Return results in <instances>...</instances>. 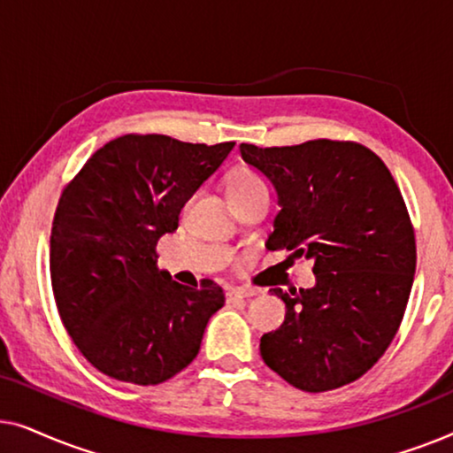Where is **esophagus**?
<instances>
[{
	"label": "esophagus",
	"instance_id": "obj_1",
	"mask_svg": "<svg viewBox=\"0 0 453 453\" xmlns=\"http://www.w3.org/2000/svg\"><path fill=\"white\" fill-rule=\"evenodd\" d=\"M256 295H257V290H253V288H231V290H226V301L234 303L241 299H250V296H256Z\"/></svg>",
	"mask_w": 453,
	"mask_h": 453
}]
</instances>
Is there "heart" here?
Segmentation results:
<instances>
[{
  "mask_svg": "<svg viewBox=\"0 0 453 453\" xmlns=\"http://www.w3.org/2000/svg\"><path fill=\"white\" fill-rule=\"evenodd\" d=\"M259 185H264V181L256 175V173L239 169L233 173L231 181H228V196L241 194V191H250L253 188H259Z\"/></svg>",
  "mask_w": 453,
  "mask_h": 453,
  "instance_id": "obj_1",
  "label": "heart"
}]
</instances>
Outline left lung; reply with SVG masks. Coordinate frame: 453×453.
I'll return each mask as SVG.
<instances>
[{"label": "left lung", "mask_w": 453, "mask_h": 453, "mask_svg": "<svg viewBox=\"0 0 453 453\" xmlns=\"http://www.w3.org/2000/svg\"><path fill=\"white\" fill-rule=\"evenodd\" d=\"M239 150L276 191L270 247L311 259L315 274L299 293L272 288L287 315L259 340L264 363L303 392L342 388L380 361L412 288L417 247L398 185L355 142Z\"/></svg>", "instance_id": "obj_1"}]
</instances>
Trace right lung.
Segmentation results:
<instances>
[{"mask_svg": "<svg viewBox=\"0 0 453 453\" xmlns=\"http://www.w3.org/2000/svg\"><path fill=\"white\" fill-rule=\"evenodd\" d=\"M234 142L206 146L169 135H123L61 194L51 231V284L61 321L92 367L157 386L188 367L225 305L222 288L175 282L157 243L222 165Z\"/></svg>", "mask_w": 453, "mask_h": 453, "instance_id": "add662e5", "label": "right lung"}]
</instances>
